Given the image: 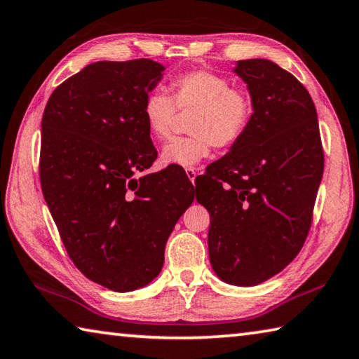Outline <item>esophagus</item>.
<instances>
[{
	"mask_svg": "<svg viewBox=\"0 0 359 359\" xmlns=\"http://www.w3.org/2000/svg\"><path fill=\"white\" fill-rule=\"evenodd\" d=\"M186 175H187V178L191 180V183L194 184V181H196V176H197V170L196 168H186Z\"/></svg>",
	"mask_w": 359,
	"mask_h": 359,
	"instance_id": "1",
	"label": "esophagus"
}]
</instances>
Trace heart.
Returning <instances> with one entry per match:
<instances>
[{
    "label": "heart",
    "instance_id": "b5f03b06",
    "mask_svg": "<svg viewBox=\"0 0 359 359\" xmlns=\"http://www.w3.org/2000/svg\"><path fill=\"white\" fill-rule=\"evenodd\" d=\"M170 93L154 90L143 102V116L149 134L163 140L170 135L176 115L196 109L189 123V137H176L161 151L163 165L194 168L211 154L212 147L229 148L248 130L254 104L248 93L231 88L230 81L210 71H189L170 81Z\"/></svg>",
    "mask_w": 359,
    "mask_h": 359
}]
</instances>
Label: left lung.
I'll list each match as a JSON object with an SVG mask.
<instances>
[{"label": "left lung", "instance_id": "1", "mask_svg": "<svg viewBox=\"0 0 359 359\" xmlns=\"http://www.w3.org/2000/svg\"><path fill=\"white\" fill-rule=\"evenodd\" d=\"M254 115L244 135L200 178L210 212L208 252L219 279L252 287L280 273L303 248L312 222L323 149L311 94L263 58L238 61Z\"/></svg>", "mask_w": 359, "mask_h": 359}]
</instances>
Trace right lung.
Wrapping results in <instances>:
<instances>
[{
  "instance_id": "obj_1",
  "label": "right lung",
  "mask_w": 359,
  "mask_h": 359,
  "mask_svg": "<svg viewBox=\"0 0 359 359\" xmlns=\"http://www.w3.org/2000/svg\"><path fill=\"white\" fill-rule=\"evenodd\" d=\"M153 60L97 61L56 88L42 116L41 186L74 265L113 292L159 276L170 233L194 202L189 180L137 173L157 157L143 102Z\"/></svg>"
}]
</instances>
